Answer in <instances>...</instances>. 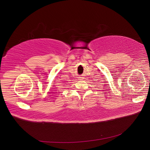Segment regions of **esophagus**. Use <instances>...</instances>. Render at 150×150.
<instances>
[{
  "mask_svg": "<svg viewBox=\"0 0 150 150\" xmlns=\"http://www.w3.org/2000/svg\"><path fill=\"white\" fill-rule=\"evenodd\" d=\"M79 78H81V79H82V78H83V77H79Z\"/></svg>",
  "mask_w": 150,
  "mask_h": 150,
  "instance_id": "obj_1",
  "label": "esophagus"
}]
</instances>
